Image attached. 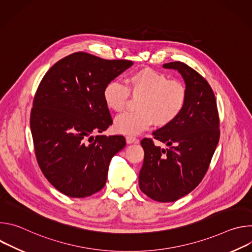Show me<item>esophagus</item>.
<instances>
[{"label":"esophagus","mask_w":252,"mask_h":252,"mask_svg":"<svg viewBox=\"0 0 252 252\" xmlns=\"http://www.w3.org/2000/svg\"><path fill=\"white\" fill-rule=\"evenodd\" d=\"M126 142H127V143H137V142L139 141L136 137L131 136V135H127V136L126 137Z\"/></svg>","instance_id":"obj_1"}]
</instances>
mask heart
I'll return each mask as SVG.
<instances>
[{
  "label": "heart",
  "instance_id": "heart-1",
  "mask_svg": "<svg viewBox=\"0 0 252 252\" xmlns=\"http://www.w3.org/2000/svg\"><path fill=\"white\" fill-rule=\"evenodd\" d=\"M129 94L139 97L136 112H126L114 123L117 132L137 134L153 124L165 126L178 118L187 102V89L183 83L168 80L167 77L153 68H141L130 73L126 86L112 81L103 89L105 105L114 112H122L128 100Z\"/></svg>",
  "mask_w": 252,
  "mask_h": 252
}]
</instances>
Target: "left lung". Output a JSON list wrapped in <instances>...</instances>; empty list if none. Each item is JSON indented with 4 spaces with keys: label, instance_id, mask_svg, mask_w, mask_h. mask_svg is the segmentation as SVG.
Masks as SVG:
<instances>
[{
    "label": "left lung",
    "instance_id": "left-lung-1",
    "mask_svg": "<svg viewBox=\"0 0 252 252\" xmlns=\"http://www.w3.org/2000/svg\"><path fill=\"white\" fill-rule=\"evenodd\" d=\"M176 69L185 80L187 102L171 124L153 132L167 149L143 138L145 159L139 171L140 190L159 202H172L201 182L220 140V119L212 89L196 70L182 62L162 65Z\"/></svg>",
    "mask_w": 252,
    "mask_h": 252
}]
</instances>
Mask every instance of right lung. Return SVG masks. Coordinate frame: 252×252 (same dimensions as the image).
Returning a JSON list of instances; mask_svg holds the SVG:
<instances>
[{"label": "right lung", "instance_id": "obj_1", "mask_svg": "<svg viewBox=\"0 0 252 252\" xmlns=\"http://www.w3.org/2000/svg\"><path fill=\"white\" fill-rule=\"evenodd\" d=\"M132 64L79 52L60 60L43 78L31 131L39 166L62 193L83 198L104 187L110 161L126 147V138L93 133L113 125L104 87Z\"/></svg>", "mask_w": 252, "mask_h": 252}]
</instances>
